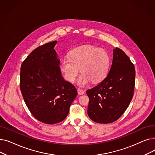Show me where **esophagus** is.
Returning <instances> with one entry per match:
<instances>
[{"label":"esophagus","mask_w":155,"mask_h":155,"mask_svg":"<svg viewBox=\"0 0 155 155\" xmlns=\"http://www.w3.org/2000/svg\"><path fill=\"white\" fill-rule=\"evenodd\" d=\"M77 92H78V94L79 95H83V94H85V91H83L82 89H80V88L78 89Z\"/></svg>","instance_id":"esophagus-1"}]
</instances>
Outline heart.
<instances>
[{
	"instance_id": "heart-1",
	"label": "heart",
	"mask_w": 155,
	"mask_h": 155,
	"mask_svg": "<svg viewBox=\"0 0 155 155\" xmlns=\"http://www.w3.org/2000/svg\"><path fill=\"white\" fill-rule=\"evenodd\" d=\"M70 58L61 60L60 69L64 78L73 82L79 70L82 74L78 80V84L85 86L91 82L98 83L106 77L110 58L103 49L92 45H84L71 51Z\"/></svg>"
}]
</instances>
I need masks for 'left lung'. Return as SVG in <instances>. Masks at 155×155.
<instances>
[{"label":"left lung","mask_w":155,"mask_h":155,"mask_svg":"<svg viewBox=\"0 0 155 155\" xmlns=\"http://www.w3.org/2000/svg\"><path fill=\"white\" fill-rule=\"evenodd\" d=\"M135 68L125 53L113 50V59L107 76L97 86L88 89V116L91 120L108 124L117 120L128 107L133 97Z\"/></svg>","instance_id":"1"}]
</instances>
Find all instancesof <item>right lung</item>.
<instances>
[{
	"mask_svg": "<svg viewBox=\"0 0 155 155\" xmlns=\"http://www.w3.org/2000/svg\"><path fill=\"white\" fill-rule=\"evenodd\" d=\"M57 41L40 46L21 64L20 88L28 108L38 120L48 124L67 117L77 95L76 88L61 76L54 48Z\"/></svg>",
	"mask_w": 155,
	"mask_h": 155,
	"instance_id": "add662e5",
	"label": "right lung"
}]
</instances>
